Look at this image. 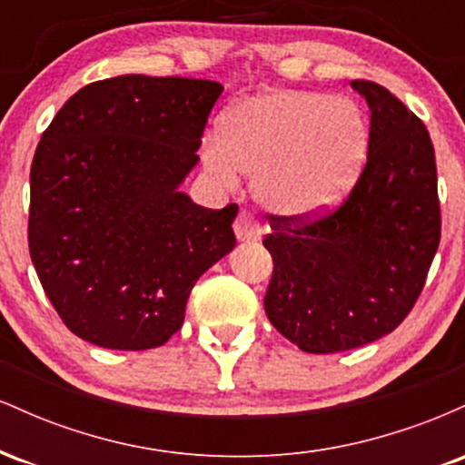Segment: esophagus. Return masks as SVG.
<instances>
[{
    "label": "esophagus",
    "instance_id": "esophagus-1",
    "mask_svg": "<svg viewBox=\"0 0 465 465\" xmlns=\"http://www.w3.org/2000/svg\"><path fill=\"white\" fill-rule=\"evenodd\" d=\"M233 232H236V238L240 242H255V240H260V236H262L258 221L249 212H240L236 221H233Z\"/></svg>",
    "mask_w": 465,
    "mask_h": 465
}]
</instances>
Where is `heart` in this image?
Masks as SVG:
<instances>
[{
  "label": "heart",
  "mask_w": 465,
  "mask_h": 465,
  "mask_svg": "<svg viewBox=\"0 0 465 465\" xmlns=\"http://www.w3.org/2000/svg\"><path fill=\"white\" fill-rule=\"evenodd\" d=\"M367 151V122L348 98L273 89L223 117L221 135L203 142V162L225 185L253 174L264 207L291 218L323 214L348 194Z\"/></svg>",
  "instance_id": "1"
}]
</instances>
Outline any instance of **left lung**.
I'll list each match as a JSON object with an SVG mask.
<instances>
[{
  "instance_id": "obj_1",
  "label": "left lung",
  "mask_w": 465,
  "mask_h": 465,
  "mask_svg": "<svg viewBox=\"0 0 465 465\" xmlns=\"http://www.w3.org/2000/svg\"><path fill=\"white\" fill-rule=\"evenodd\" d=\"M370 104L367 162L334 210L271 214L269 322L311 354L371 343L418 302L441 238L435 151L424 122L382 84L351 80Z\"/></svg>"
}]
</instances>
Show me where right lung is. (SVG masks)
<instances>
[{
    "instance_id": "add662e5",
    "label": "right lung",
    "mask_w": 465,
    "mask_h": 465,
    "mask_svg": "<svg viewBox=\"0 0 465 465\" xmlns=\"http://www.w3.org/2000/svg\"><path fill=\"white\" fill-rule=\"evenodd\" d=\"M223 84L117 76L76 92L30 168V258L58 317L109 350H151L183 325L196 280L236 247V203L179 192Z\"/></svg>"
}]
</instances>
